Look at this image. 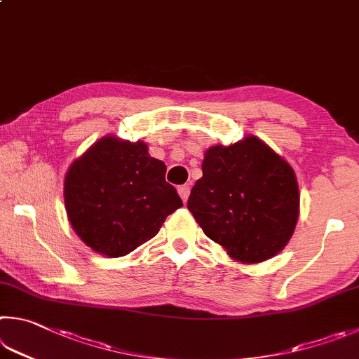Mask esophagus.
I'll list each match as a JSON object with an SVG mask.
<instances>
[{
	"label": "esophagus",
	"mask_w": 359,
	"mask_h": 359,
	"mask_svg": "<svg viewBox=\"0 0 359 359\" xmlns=\"http://www.w3.org/2000/svg\"><path fill=\"white\" fill-rule=\"evenodd\" d=\"M179 194L184 202L188 201V196H190V185H180L179 187Z\"/></svg>",
	"instance_id": "1"
}]
</instances>
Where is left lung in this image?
Masks as SVG:
<instances>
[{"label": "left lung", "mask_w": 359, "mask_h": 359, "mask_svg": "<svg viewBox=\"0 0 359 359\" xmlns=\"http://www.w3.org/2000/svg\"><path fill=\"white\" fill-rule=\"evenodd\" d=\"M188 210L231 257L262 262L281 251L295 231V172L256 136L229 147L213 146L205 152Z\"/></svg>", "instance_id": "8db88e82"}]
</instances>
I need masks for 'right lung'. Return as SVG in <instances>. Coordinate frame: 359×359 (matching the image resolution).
Masks as SVG:
<instances>
[{
	"instance_id": "add662e5",
	"label": "right lung",
	"mask_w": 359,
	"mask_h": 359,
	"mask_svg": "<svg viewBox=\"0 0 359 359\" xmlns=\"http://www.w3.org/2000/svg\"><path fill=\"white\" fill-rule=\"evenodd\" d=\"M166 165L144 142L102 138L72 163L64 184L70 224L84 243L108 257L127 256L157 236L182 207L165 179Z\"/></svg>"
}]
</instances>
